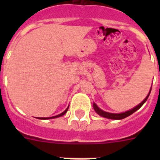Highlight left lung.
Wrapping results in <instances>:
<instances>
[{
    "label": "left lung",
    "instance_id": "1",
    "mask_svg": "<svg viewBox=\"0 0 160 160\" xmlns=\"http://www.w3.org/2000/svg\"><path fill=\"white\" fill-rule=\"evenodd\" d=\"M151 90H152V87H151V90H150V91H149V93H148V96H147V97L144 98V100L142 102L139 103L138 105H137L136 107H135L134 108L131 109V110H129V111H125V112H123V113H118V114H114V113L107 112V111H102V109H100L99 107H98V106L96 105L94 102V104H93V107H94V111H95V112L97 113L98 115L103 117V118H110V119H114V120L122 119V118H127V117H128L129 115L132 114L134 112H135L136 111H138V109L140 108V107H142V105H143L144 103L146 102V101L148 100V97H149V95H150Z\"/></svg>",
    "mask_w": 160,
    "mask_h": 160
}]
</instances>
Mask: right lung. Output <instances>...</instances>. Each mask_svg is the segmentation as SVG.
Wrapping results in <instances>:
<instances>
[{
  "instance_id": "right-lung-1",
  "label": "right lung",
  "mask_w": 160,
  "mask_h": 160,
  "mask_svg": "<svg viewBox=\"0 0 160 160\" xmlns=\"http://www.w3.org/2000/svg\"><path fill=\"white\" fill-rule=\"evenodd\" d=\"M68 108H69V107H67V108L64 111H63L62 113H61V114H58V115H56V116H53V117H48V118H39V119H50V118H58V117H61L62 116V115H64L65 114H66V112H67L68 111Z\"/></svg>"
}]
</instances>
